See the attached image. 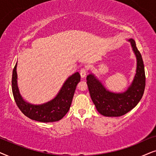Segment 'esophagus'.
Returning <instances> with one entry per match:
<instances>
[{"label": "esophagus", "instance_id": "34e87169", "mask_svg": "<svg viewBox=\"0 0 156 156\" xmlns=\"http://www.w3.org/2000/svg\"><path fill=\"white\" fill-rule=\"evenodd\" d=\"M86 73H87V69H86V68H82L81 70H80V76H81L82 78H85V77H86Z\"/></svg>", "mask_w": 156, "mask_h": 156}]
</instances>
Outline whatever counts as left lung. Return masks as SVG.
<instances>
[{
    "label": "left lung",
    "mask_w": 156,
    "mask_h": 156,
    "mask_svg": "<svg viewBox=\"0 0 156 156\" xmlns=\"http://www.w3.org/2000/svg\"><path fill=\"white\" fill-rule=\"evenodd\" d=\"M136 58V70L131 84L125 91L114 93L105 88L94 74L87 76L89 93L97 111L107 117L125 115L135 108L142 98L146 86V76L142 56L135 41L128 39Z\"/></svg>",
    "instance_id": "8db88e82"
}]
</instances>
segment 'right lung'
<instances>
[{"instance_id": "obj_1", "label": "right lung", "mask_w": 156, "mask_h": 156, "mask_svg": "<svg viewBox=\"0 0 156 156\" xmlns=\"http://www.w3.org/2000/svg\"><path fill=\"white\" fill-rule=\"evenodd\" d=\"M17 63L13 70L12 91L18 107L23 113L31 120L42 123L58 121L69 111L77 85L80 80L79 73L68 77L55 98L46 103L33 104L26 101L20 93L18 86Z\"/></svg>"}]
</instances>
